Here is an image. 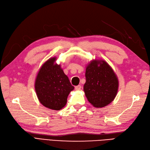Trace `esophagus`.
<instances>
[{
  "label": "esophagus",
  "mask_w": 150,
  "mask_h": 150,
  "mask_svg": "<svg viewBox=\"0 0 150 150\" xmlns=\"http://www.w3.org/2000/svg\"><path fill=\"white\" fill-rule=\"evenodd\" d=\"M81 85H78V86H75V89L76 90H80L81 89Z\"/></svg>",
  "instance_id": "34e87169"
}]
</instances>
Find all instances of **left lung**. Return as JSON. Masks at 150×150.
I'll list each match as a JSON object with an SVG mask.
<instances>
[{
	"instance_id": "8db88e82",
	"label": "left lung",
	"mask_w": 150,
	"mask_h": 150,
	"mask_svg": "<svg viewBox=\"0 0 150 150\" xmlns=\"http://www.w3.org/2000/svg\"><path fill=\"white\" fill-rule=\"evenodd\" d=\"M85 77L84 92L94 107H104L115 99L118 80L108 63L101 60L91 61L86 67Z\"/></svg>"
}]
</instances>
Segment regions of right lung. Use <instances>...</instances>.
Masks as SVG:
<instances>
[{"label": "right lung", "mask_w": 150, "mask_h": 150, "mask_svg": "<svg viewBox=\"0 0 150 150\" xmlns=\"http://www.w3.org/2000/svg\"><path fill=\"white\" fill-rule=\"evenodd\" d=\"M56 59L50 58L42 65L36 77L35 89L41 104L49 109L60 110L65 106L74 86L60 65L55 64Z\"/></svg>", "instance_id": "obj_1"}]
</instances>
